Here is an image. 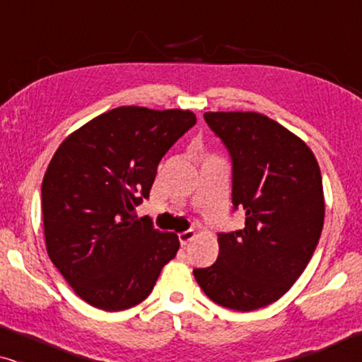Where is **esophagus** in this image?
I'll return each instance as SVG.
<instances>
[{
	"label": "esophagus",
	"mask_w": 362,
	"mask_h": 362,
	"mask_svg": "<svg viewBox=\"0 0 362 362\" xmlns=\"http://www.w3.org/2000/svg\"><path fill=\"white\" fill-rule=\"evenodd\" d=\"M194 235H196V232L194 230H186V232H181L180 234V242H181V245H187L189 244V242L194 239Z\"/></svg>",
	"instance_id": "obj_1"
}]
</instances>
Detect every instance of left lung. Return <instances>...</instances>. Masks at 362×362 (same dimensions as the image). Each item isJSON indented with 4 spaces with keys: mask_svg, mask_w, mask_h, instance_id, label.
I'll use <instances>...</instances> for the list:
<instances>
[{
    "mask_svg": "<svg viewBox=\"0 0 362 362\" xmlns=\"http://www.w3.org/2000/svg\"><path fill=\"white\" fill-rule=\"evenodd\" d=\"M232 163V209L244 229L219 232V255L192 274L214 303L252 311L274 303L298 280L325 221L323 182L308 146L255 112H207Z\"/></svg>",
    "mask_w": 362,
    "mask_h": 362,
    "instance_id": "8db88e82",
    "label": "left lung"
}]
</instances>
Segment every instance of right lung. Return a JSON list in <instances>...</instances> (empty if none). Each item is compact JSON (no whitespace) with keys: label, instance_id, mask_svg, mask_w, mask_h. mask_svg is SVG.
Masks as SVG:
<instances>
[{"label":"right lung","instance_id":"add662e5","mask_svg":"<svg viewBox=\"0 0 362 362\" xmlns=\"http://www.w3.org/2000/svg\"><path fill=\"white\" fill-rule=\"evenodd\" d=\"M196 125L189 110L118 107L69 135L42 180L49 259L88 305L122 311L151 293L180 240L135 207L150 197L158 165Z\"/></svg>","mask_w":362,"mask_h":362}]
</instances>
